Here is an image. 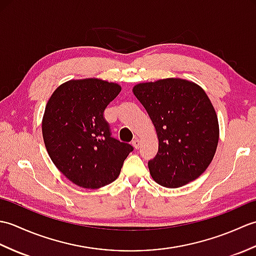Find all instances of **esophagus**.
<instances>
[{
	"instance_id": "34e87169",
	"label": "esophagus",
	"mask_w": 256,
	"mask_h": 256,
	"mask_svg": "<svg viewBox=\"0 0 256 256\" xmlns=\"http://www.w3.org/2000/svg\"><path fill=\"white\" fill-rule=\"evenodd\" d=\"M132 144L134 146L135 150H138L140 148V144H142V142H140V140L138 138H135L133 140H132Z\"/></svg>"
}]
</instances>
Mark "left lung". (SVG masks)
Masks as SVG:
<instances>
[{
    "mask_svg": "<svg viewBox=\"0 0 256 256\" xmlns=\"http://www.w3.org/2000/svg\"><path fill=\"white\" fill-rule=\"evenodd\" d=\"M133 94L156 128L158 153L148 162L160 186L178 188L197 179L216 154L219 124L214 108L201 86L168 78L138 84Z\"/></svg>",
    "mask_w": 256,
    "mask_h": 256,
    "instance_id": "left-lung-1",
    "label": "left lung"
}]
</instances>
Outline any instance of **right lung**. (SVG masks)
Wrapping results in <instances>:
<instances>
[{
    "mask_svg": "<svg viewBox=\"0 0 256 256\" xmlns=\"http://www.w3.org/2000/svg\"><path fill=\"white\" fill-rule=\"evenodd\" d=\"M121 91L118 84L96 78L70 80L48 100L42 138L62 175L82 188L96 189L118 177L133 146L111 136L104 110Z\"/></svg>",
    "mask_w": 256,
    "mask_h": 256,
    "instance_id": "add662e5",
    "label": "right lung"
}]
</instances>
